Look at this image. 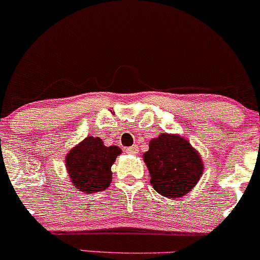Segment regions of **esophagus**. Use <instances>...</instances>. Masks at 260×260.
Returning <instances> with one entry per match:
<instances>
[{
	"label": "esophagus",
	"instance_id": "1",
	"mask_svg": "<svg viewBox=\"0 0 260 260\" xmlns=\"http://www.w3.org/2000/svg\"><path fill=\"white\" fill-rule=\"evenodd\" d=\"M126 152L130 153V155H138V153H139V146H138V145H134V146L127 147Z\"/></svg>",
	"mask_w": 260,
	"mask_h": 260
}]
</instances>
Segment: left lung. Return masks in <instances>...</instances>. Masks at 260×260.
Instances as JSON below:
<instances>
[{
	"mask_svg": "<svg viewBox=\"0 0 260 260\" xmlns=\"http://www.w3.org/2000/svg\"><path fill=\"white\" fill-rule=\"evenodd\" d=\"M151 183L164 197L180 198L188 193L200 181L203 164L200 153L186 139L160 134L149 144L144 153Z\"/></svg>",
	"mask_w": 260,
	"mask_h": 260,
	"instance_id": "left-lung-1",
	"label": "left lung"
}]
</instances>
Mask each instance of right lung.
Listing matches in <instances>:
<instances>
[{"mask_svg": "<svg viewBox=\"0 0 260 260\" xmlns=\"http://www.w3.org/2000/svg\"><path fill=\"white\" fill-rule=\"evenodd\" d=\"M121 153L118 146H105L100 138L88 136L66 157L71 181L78 191L89 194L107 189L111 183V165Z\"/></svg>", "mask_w": 260, "mask_h": 260, "instance_id": "right-lung-1", "label": "right lung"}]
</instances>
